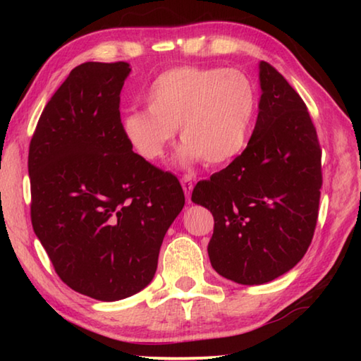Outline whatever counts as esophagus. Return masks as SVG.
Returning a JSON list of instances; mask_svg holds the SVG:
<instances>
[{
  "label": "esophagus",
  "mask_w": 361,
  "mask_h": 361,
  "mask_svg": "<svg viewBox=\"0 0 361 361\" xmlns=\"http://www.w3.org/2000/svg\"><path fill=\"white\" fill-rule=\"evenodd\" d=\"M181 186H183V190H185V195L188 198V202H190V192H192V189H194L192 178H190L189 175L183 176V178H181Z\"/></svg>",
  "instance_id": "1"
}]
</instances>
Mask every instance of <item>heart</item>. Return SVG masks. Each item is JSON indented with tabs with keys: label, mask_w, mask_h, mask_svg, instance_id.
<instances>
[{
	"label": "heart",
	"mask_w": 361,
	"mask_h": 361,
	"mask_svg": "<svg viewBox=\"0 0 361 361\" xmlns=\"http://www.w3.org/2000/svg\"><path fill=\"white\" fill-rule=\"evenodd\" d=\"M147 110L122 118L133 150L150 163L161 161L180 130V157L186 163L231 161L248 142L256 113V90L237 70L175 66L159 74L145 94Z\"/></svg>",
	"instance_id": "b5f03b06"
}]
</instances>
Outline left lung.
<instances>
[{
  "mask_svg": "<svg viewBox=\"0 0 361 361\" xmlns=\"http://www.w3.org/2000/svg\"><path fill=\"white\" fill-rule=\"evenodd\" d=\"M259 79L262 94L247 149L192 190V202L214 217L212 268L243 286L270 282L302 259L323 186L307 106L270 63L260 62Z\"/></svg>",
  "mask_w": 361,
  "mask_h": 361,
  "instance_id": "8db88e82",
  "label": "left lung"
}]
</instances>
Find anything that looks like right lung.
<instances>
[{
    "mask_svg": "<svg viewBox=\"0 0 361 361\" xmlns=\"http://www.w3.org/2000/svg\"><path fill=\"white\" fill-rule=\"evenodd\" d=\"M126 62H87L46 104L29 145L30 220L68 287L99 301L153 279L185 206L176 176L135 153L122 132Z\"/></svg>",
    "mask_w": 361,
    "mask_h": 361,
    "instance_id": "add662e5",
    "label": "right lung"
}]
</instances>
